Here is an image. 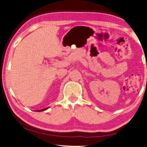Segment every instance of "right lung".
Returning a JSON list of instances; mask_svg holds the SVG:
<instances>
[{"label":"right lung","mask_w":147,"mask_h":147,"mask_svg":"<svg viewBox=\"0 0 147 147\" xmlns=\"http://www.w3.org/2000/svg\"><path fill=\"white\" fill-rule=\"evenodd\" d=\"M48 109V107L45 108V109H41V110H38V111H38V112H40V111H45V110Z\"/></svg>","instance_id":"right-lung-1"}]
</instances>
